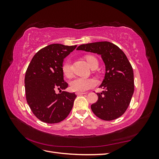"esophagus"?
Returning a JSON list of instances; mask_svg holds the SVG:
<instances>
[{
  "instance_id": "obj_1",
  "label": "esophagus",
  "mask_w": 159,
  "mask_h": 159,
  "mask_svg": "<svg viewBox=\"0 0 159 159\" xmlns=\"http://www.w3.org/2000/svg\"><path fill=\"white\" fill-rule=\"evenodd\" d=\"M88 93H85V92H77L76 95H84V94H87Z\"/></svg>"
}]
</instances>
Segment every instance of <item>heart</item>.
<instances>
[{"label":"heart","instance_id":"b5f03b06","mask_svg":"<svg viewBox=\"0 0 159 159\" xmlns=\"http://www.w3.org/2000/svg\"><path fill=\"white\" fill-rule=\"evenodd\" d=\"M86 60L88 65L91 68L96 64L98 65V60L94 56H87ZM62 72L66 77H70L72 75L71 65L70 60H66L63 66H62ZM70 88L72 91L76 92H84L94 87L95 85V81L89 78H84V77H76L70 81Z\"/></svg>","mask_w":159,"mask_h":159}]
</instances>
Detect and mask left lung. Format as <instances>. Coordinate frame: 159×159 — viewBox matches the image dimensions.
<instances>
[{
  "label": "left lung",
  "instance_id": "8db88e82",
  "mask_svg": "<svg viewBox=\"0 0 159 159\" xmlns=\"http://www.w3.org/2000/svg\"><path fill=\"white\" fill-rule=\"evenodd\" d=\"M78 50L100 55L105 66L104 79L98 93V102L91 109L98 117L105 121L117 119L125 112L134 92L132 66L125 53L109 42H98L80 45Z\"/></svg>",
  "mask_w": 159,
  "mask_h": 159
}]
</instances>
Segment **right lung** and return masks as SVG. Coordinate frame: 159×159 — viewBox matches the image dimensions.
<instances>
[{"label":"right lung","instance_id":"add662e5","mask_svg":"<svg viewBox=\"0 0 159 159\" xmlns=\"http://www.w3.org/2000/svg\"><path fill=\"white\" fill-rule=\"evenodd\" d=\"M76 47L50 44L38 51L28 67L25 78L26 101L34 115L43 122L63 121L73 107L75 93L61 91L68 85L64 80L62 66ZM56 89L60 94L55 93Z\"/></svg>","mask_w":159,"mask_h":159}]
</instances>
